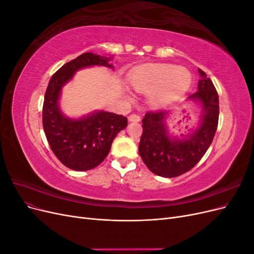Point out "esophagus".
I'll list each match as a JSON object with an SVG mask.
<instances>
[{
  "mask_svg": "<svg viewBox=\"0 0 254 254\" xmlns=\"http://www.w3.org/2000/svg\"><path fill=\"white\" fill-rule=\"evenodd\" d=\"M140 117L139 115H136V114H130L129 117H128V121L129 122H140Z\"/></svg>",
  "mask_w": 254,
  "mask_h": 254,
  "instance_id": "esophagus-1",
  "label": "esophagus"
}]
</instances>
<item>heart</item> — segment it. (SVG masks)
Masks as SVG:
<instances>
[{
    "label": "heart",
    "mask_w": 254,
    "mask_h": 254,
    "mask_svg": "<svg viewBox=\"0 0 254 254\" xmlns=\"http://www.w3.org/2000/svg\"><path fill=\"white\" fill-rule=\"evenodd\" d=\"M129 81L140 93L150 92L149 103L153 107H159L187 92L191 83V74L183 66L152 64L137 67Z\"/></svg>",
    "instance_id": "obj_1"
}]
</instances>
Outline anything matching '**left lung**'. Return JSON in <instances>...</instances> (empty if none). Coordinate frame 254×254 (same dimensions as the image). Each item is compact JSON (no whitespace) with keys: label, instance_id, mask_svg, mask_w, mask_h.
<instances>
[{"label":"left lung","instance_id":"obj_1","mask_svg":"<svg viewBox=\"0 0 254 254\" xmlns=\"http://www.w3.org/2000/svg\"><path fill=\"white\" fill-rule=\"evenodd\" d=\"M199 74L198 91L187 99L201 106L202 113L195 129L180 136L171 134L166 124L170 112L163 110L146 113L142 121L139 153L155 175L174 178L189 172L212 144L218 125V94L205 73L199 70Z\"/></svg>","mask_w":254,"mask_h":254}]
</instances>
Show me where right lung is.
<instances>
[{
    "mask_svg": "<svg viewBox=\"0 0 254 254\" xmlns=\"http://www.w3.org/2000/svg\"><path fill=\"white\" fill-rule=\"evenodd\" d=\"M110 60L112 57L83 53L61 66L45 91L42 110L45 135L58 160L73 171H89L101 164L108 156L114 137L127 126L126 117L112 112L95 110L73 119L60 108L63 88L76 72L94 65L113 68Z\"/></svg>",
    "mask_w": 254,
    "mask_h": 254,
    "instance_id": "1",
    "label": "right lung"
}]
</instances>
